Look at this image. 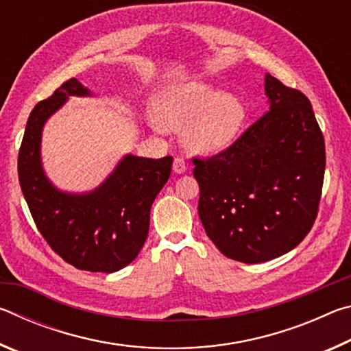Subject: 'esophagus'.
<instances>
[{"instance_id":"obj_1","label":"esophagus","mask_w":351,"mask_h":351,"mask_svg":"<svg viewBox=\"0 0 351 351\" xmlns=\"http://www.w3.org/2000/svg\"><path fill=\"white\" fill-rule=\"evenodd\" d=\"M186 170H187V165H186V161H184V158L176 156L175 161H173V171H175V173H184Z\"/></svg>"}]
</instances>
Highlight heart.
I'll use <instances>...</instances> for the list:
<instances>
[{
  "mask_svg": "<svg viewBox=\"0 0 351 351\" xmlns=\"http://www.w3.org/2000/svg\"><path fill=\"white\" fill-rule=\"evenodd\" d=\"M245 116L239 99L218 94L204 83H189L165 93L156 104L159 125L170 132H184L190 150L204 154L218 153L232 144Z\"/></svg>",
  "mask_w": 351,
  "mask_h": 351,
  "instance_id": "1",
  "label": "heart"
}]
</instances>
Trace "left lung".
I'll return each mask as SVG.
<instances>
[{
    "label": "left lung",
    "instance_id": "1",
    "mask_svg": "<svg viewBox=\"0 0 351 351\" xmlns=\"http://www.w3.org/2000/svg\"><path fill=\"white\" fill-rule=\"evenodd\" d=\"M269 111L232 145L193 158L198 213L218 251L243 263L289 252L317 217L325 142L304 93L266 74Z\"/></svg>",
    "mask_w": 351,
    "mask_h": 351
}]
</instances>
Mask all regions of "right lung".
I'll return each mask as SVG.
<instances>
[{
  "label": "right lung",
  "instance_id": "right-lung-1",
  "mask_svg": "<svg viewBox=\"0 0 351 351\" xmlns=\"http://www.w3.org/2000/svg\"><path fill=\"white\" fill-rule=\"evenodd\" d=\"M69 96L91 93L69 79L34 106L19 153L20 186L52 251L77 269L110 274L132 263L144 246L152 204L169 180L173 158L127 154L93 192H60L41 167L40 142L45 122Z\"/></svg>",
  "mask_w": 351,
  "mask_h": 351
}]
</instances>
